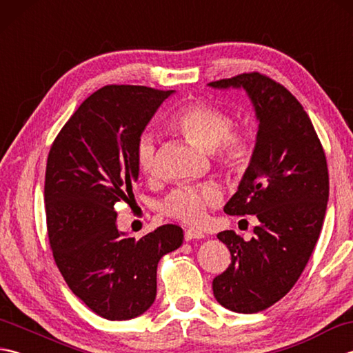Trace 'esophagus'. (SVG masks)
Returning a JSON list of instances; mask_svg holds the SVG:
<instances>
[{
	"instance_id": "esophagus-1",
	"label": "esophagus",
	"mask_w": 353,
	"mask_h": 353,
	"mask_svg": "<svg viewBox=\"0 0 353 353\" xmlns=\"http://www.w3.org/2000/svg\"><path fill=\"white\" fill-rule=\"evenodd\" d=\"M201 238H205V234L201 230H197V229L185 230V239H186V241H192V239H201Z\"/></svg>"
}]
</instances>
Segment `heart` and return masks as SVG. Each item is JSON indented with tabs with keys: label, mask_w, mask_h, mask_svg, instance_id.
I'll use <instances>...</instances> for the list:
<instances>
[{
	"label": "heart",
	"mask_w": 353,
	"mask_h": 353,
	"mask_svg": "<svg viewBox=\"0 0 353 353\" xmlns=\"http://www.w3.org/2000/svg\"><path fill=\"white\" fill-rule=\"evenodd\" d=\"M170 125L205 152H214L216 162L228 174H243L252 159L253 147L249 134L235 132L234 118L215 104L205 101L186 104L171 117ZM134 159L142 174H154L157 159L156 138L152 132H142L138 137ZM219 201L220 192L214 186H182L168 194L161 203V211L186 223H197L205 216L206 209Z\"/></svg>",
	"instance_id": "heart-1"
}]
</instances>
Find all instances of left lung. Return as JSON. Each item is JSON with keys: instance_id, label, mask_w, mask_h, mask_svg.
<instances>
[{"instance_id": "obj_1", "label": "left lung", "mask_w": 353, "mask_h": 353, "mask_svg": "<svg viewBox=\"0 0 353 353\" xmlns=\"http://www.w3.org/2000/svg\"><path fill=\"white\" fill-rule=\"evenodd\" d=\"M243 88L259 121L256 144L229 215H256L250 241L234 230L216 238L232 254L212 282L216 302L243 314L267 310L294 287L323 226L329 174L326 156L308 114L287 88L259 72L211 81Z\"/></svg>"}]
</instances>
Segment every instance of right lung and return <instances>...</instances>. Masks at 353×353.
<instances>
[{
    "label": "right lung",
    "instance_id": "add662e5",
    "mask_svg": "<svg viewBox=\"0 0 353 353\" xmlns=\"http://www.w3.org/2000/svg\"><path fill=\"white\" fill-rule=\"evenodd\" d=\"M172 92L104 86L80 104L48 153L43 197L52 256L74 294L108 320H130L153 305L157 262L183 243L177 224L129 238L114 211L133 199L134 144Z\"/></svg>",
    "mask_w": 353,
    "mask_h": 353
}]
</instances>
